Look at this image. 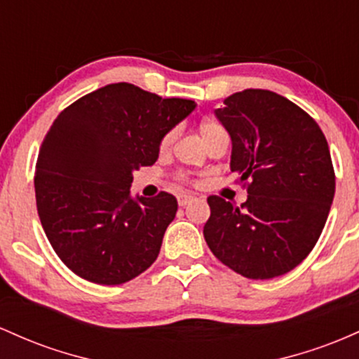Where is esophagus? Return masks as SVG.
<instances>
[{
	"label": "esophagus",
	"instance_id": "1",
	"mask_svg": "<svg viewBox=\"0 0 359 359\" xmlns=\"http://www.w3.org/2000/svg\"><path fill=\"white\" fill-rule=\"evenodd\" d=\"M193 200H195V196H191V195H180V196H178L180 207H187V205L191 203Z\"/></svg>",
	"mask_w": 359,
	"mask_h": 359
}]
</instances>
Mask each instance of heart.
Instances as JSON below:
<instances>
[{
	"mask_svg": "<svg viewBox=\"0 0 359 359\" xmlns=\"http://www.w3.org/2000/svg\"><path fill=\"white\" fill-rule=\"evenodd\" d=\"M198 132H200V135H201V140H203L205 144H208V142H210V140L215 139V137L225 134L224 127L220 126V123H217L215 120H208V118L207 120H201L200 126H198ZM175 137H176V132L171 130V132H168V134L164 135L163 139H161V144H159L161 152L168 151V149L171 147V144L175 142Z\"/></svg>",
	"mask_w": 359,
	"mask_h": 359,
	"instance_id": "1",
	"label": "heart"
}]
</instances>
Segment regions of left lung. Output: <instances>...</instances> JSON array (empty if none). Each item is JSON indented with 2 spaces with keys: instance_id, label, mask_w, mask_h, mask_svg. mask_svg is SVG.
Masks as SVG:
<instances>
[{
  "instance_id": "1",
  "label": "left lung",
  "mask_w": 359,
  "mask_h": 359,
  "mask_svg": "<svg viewBox=\"0 0 359 359\" xmlns=\"http://www.w3.org/2000/svg\"><path fill=\"white\" fill-rule=\"evenodd\" d=\"M215 116L232 140L231 171L248 183L241 207L208 196L203 236L213 256L251 280L299 266L319 241L336 176L327 140L300 107L268 90L224 100Z\"/></svg>"
}]
</instances>
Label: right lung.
I'll use <instances>...</instances> for the list:
<instances>
[{"mask_svg":"<svg viewBox=\"0 0 359 359\" xmlns=\"http://www.w3.org/2000/svg\"><path fill=\"white\" fill-rule=\"evenodd\" d=\"M195 107L115 83L57 115L39 152L35 200L47 239L72 273L122 285L154 263L178 201L166 191L134 198L132 172L158 161L161 139Z\"/></svg>","mask_w":359,"mask_h":359,"instance_id":"add662e5","label":"right lung"}]
</instances>
